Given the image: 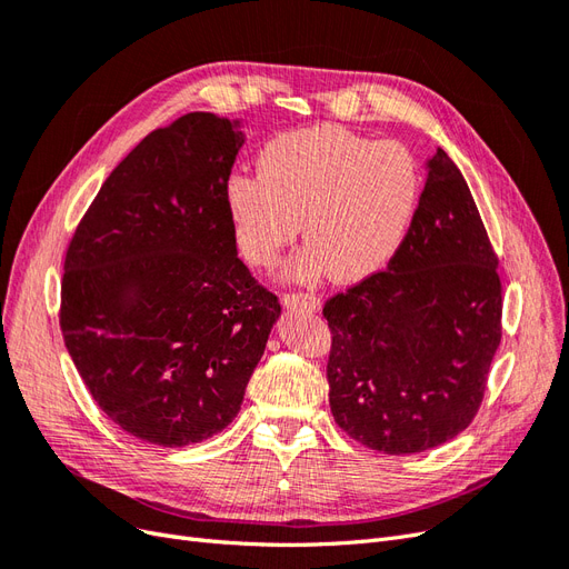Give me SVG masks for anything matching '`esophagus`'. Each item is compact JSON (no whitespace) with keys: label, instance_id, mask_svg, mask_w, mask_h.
I'll use <instances>...</instances> for the list:
<instances>
[{"label":"esophagus","instance_id":"esophagus-1","mask_svg":"<svg viewBox=\"0 0 569 569\" xmlns=\"http://www.w3.org/2000/svg\"><path fill=\"white\" fill-rule=\"evenodd\" d=\"M282 306L284 308H299V311H318L320 308V299L316 295H284L282 297Z\"/></svg>","mask_w":569,"mask_h":569}]
</instances>
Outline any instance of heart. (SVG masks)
Here are the masks:
<instances>
[{"label":"heart","mask_w":569,"mask_h":569,"mask_svg":"<svg viewBox=\"0 0 569 569\" xmlns=\"http://www.w3.org/2000/svg\"><path fill=\"white\" fill-rule=\"evenodd\" d=\"M422 168L393 140L337 126L274 137L258 157V176L237 173L226 203L239 253L270 268L299 234L306 247L291 278L311 282L330 270L337 282H356L382 270L416 220Z\"/></svg>","instance_id":"b5f03b06"}]
</instances>
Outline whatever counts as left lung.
Returning <instances> with one entry per match:
<instances>
[{"label": "left lung", "mask_w": 569, "mask_h": 569, "mask_svg": "<svg viewBox=\"0 0 569 569\" xmlns=\"http://www.w3.org/2000/svg\"><path fill=\"white\" fill-rule=\"evenodd\" d=\"M470 187L449 153L427 161L416 220L387 270L335 295L327 382L335 422L406 456L458 437L501 343V278Z\"/></svg>", "instance_id": "left-lung-1"}]
</instances>
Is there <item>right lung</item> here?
<instances>
[{
    "label": "right lung",
    "instance_id": "add662e5",
    "mask_svg": "<svg viewBox=\"0 0 569 569\" xmlns=\"http://www.w3.org/2000/svg\"><path fill=\"white\" fill-rule=\"evenodd\" d=\"M239 120L187 113L101 184L68 244L66 349L97 406L153 446L222 432L282 308L239 261L226 203Z\"/></svg>",
    "mask_w": 569,
    "mask_h": 569
}]
</instances>
